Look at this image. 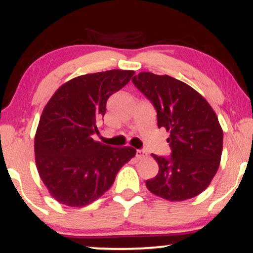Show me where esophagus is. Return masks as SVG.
I'll use <instances>...</instances> for the list:
<instances>
[{"mask_svg": "<svg viewBox=\"0 0 253 253\" xmlns=\"http://www.w3.org/2000/svg\"><path fill=\"white\" fill-rule=\"evenodd\" d=\"M136 155L138 159H144L145 157H146V153H145V151H143V150H137Z\"/></svg>", "mask_w": 253, "mask_h": 253, "instance_id": "esophagus-1", "label": "esophagus"}]
</instances>
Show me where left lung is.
Returning <instances> with one entry per match:
<instances>
[{
  "instance_id": "obj_1",
  "label": "left lung",
  "mask_w": 253,
  "mask_h": 253,
  "mask_svg": "<svg viewBox=\"0 0 253 253\" xmlns=\"http://www.w3.org/2000/svg\"><path fill=\"white\" fill-rule=\"evenodd\" d=\"M132 82L153 103L158 126L170 132L167 141L171 155L152 154L159 172L147 179V189L170 202L198 196L220 166L223 131L216 114L196 89L170 76L140 72Z\"/></svg>"
}]
</instances>
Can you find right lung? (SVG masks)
I'll return each mask as SVG.
<instances>
[{
    "label": "right lung",
    "instance_id": "add662e5",
    "mask_svg": "<svg viewBox=\"0 0 253 253\" xmlns=\"http://www.w3.org/2000/svg\"><path fill=\"white\" fill-rule=\"evenodd\" d=\"M132 70L83 75L61 86L43 108L34 139L36 164L48 191L60 204L83 207L113 185L136 150L110 147L92 136L107 100L124 87Z\"/></svg>",
    "mask_w": 253,
    "mask_h": 253
}]
</instances>
